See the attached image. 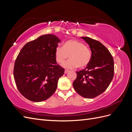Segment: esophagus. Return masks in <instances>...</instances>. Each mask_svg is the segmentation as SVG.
Listing matches in <instances>:
<instances>
[{
  "mask_svg": "<svg viewBox=\"0 0 132 132\" xmlns=\"http://www.w3.org/2000/svg\"><path fill=\"white\" fill-rule=\"evenodd\" d=\"M69 70H68V69H65V71H64V73L65 74H67V73H68L69 72Z\"/></svg>",
  "mask_w": 132,
  "mask_h": 132,
  "instance_id": "esophagus-1",
  "label": "esophagus"
}]
</instances>
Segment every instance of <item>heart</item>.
Returning <instances> with one entry per match:
<instances>
[{
	"label": "heart",
	"mask_w": 132,
	"mask_h": 132,
	"mask_svg": "<svg viewBox=\"0 0 132 132\" xmlns=\"http://www.w3.org/2000/svg\"><path fill=\"white\" fill-rule=\"evenodd\" d=\"M69 55L70 59L63 64L67 68L73 69L78 67L84 68L91 59V51L83 42L77 39H70L64 42L63 47L58 46L55 49L56 61L63 64Z\"/></svg>",
	"instance_id": "b5f03b06"
}]
</instances>
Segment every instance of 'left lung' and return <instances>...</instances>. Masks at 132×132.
I'll use <instances>...</instances> for the list:
<instances>
[{
  "label": "left lung",
  "mask_w": 132,
  "mask_h": 132,
  "mask_svg": "<svg viewBox=\"0 0 132 132\" xmlns=\"http://www.w3.org/2000/svg\"><path fill=\"white\" fill-rule=\"evenodd\" d=\"M88 44L91 59L84 69L77 71L73 82L76 92L81 96L92 98L103 93L114 75V61L111 53L101 43L87 37H81Z\"/></svg>",
  "instance_id": "obj_1"
}]
</instances>
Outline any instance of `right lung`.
Segmentation results:
<instances>
[{
  "label": "right lung",
  "mask_w": 132,
  "mask_h": 132,
  "mask_svg": "<svg viewBox=\"0 0 132 132\" xmlns=\"http://www.w3.org/2000/svg\"><path fill=\"white\" fill-rule=\"evenodd\" d=\"M61 42L52 34L41 36L27 43L16 59L14 77L20 93L33 102L50 98L64 73L55 59V49Z\"/></svg>",
  "instance_id": "1"
}]
</instances>
